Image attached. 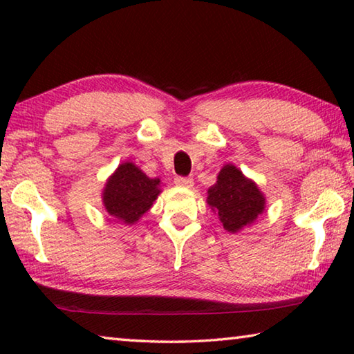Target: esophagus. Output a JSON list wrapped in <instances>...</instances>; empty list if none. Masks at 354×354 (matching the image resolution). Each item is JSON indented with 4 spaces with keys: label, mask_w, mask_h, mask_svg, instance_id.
Segmentation results:
<instances>
[{
    "label": "esophagus",
    "mask_w": 354,
    "mask_h": 354,
    "mask_svg": "<svg viewBox=\"0 0 354 354\" xmlns=\"http://www.w3.org/2000/svg\"><path fill=\"white\" fill-rule=\"evenodd\" d=\"M175 184L179 185V187L190 189V187H194V179H192V178H185V176H176V178H175Z\"/></svg>",
    "instance_id": "obj_1"
}]
</instances>
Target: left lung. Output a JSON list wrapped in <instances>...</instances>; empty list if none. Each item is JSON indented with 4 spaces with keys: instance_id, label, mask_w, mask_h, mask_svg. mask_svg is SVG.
I'll return each mask as SVG.
<instances>
[{
    "instance_id": "left-lung-1",
    "label": "left lung",
    "mask_w": 354,
    "mask_h": 354,
    "mask_svg": "<svg viewBox=\"0 0 354 354\" xmlns=\"http://www.w3.org/2000/svg\"><path fill=\"white\" fill-rule=\"evenodd\" d=\"M206 203L218 215L227 232L242 231L251 226L266 211V196L253 179L247 178L234 164H225L217 181L207 189Z\"/></svg>"
}]
</instances>
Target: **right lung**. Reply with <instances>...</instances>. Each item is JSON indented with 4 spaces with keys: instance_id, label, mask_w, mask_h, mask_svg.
<instances>
[{
    "instance_id": "obj_1",
    "label": "right lung",
    "mask_w": 354,
    "mask_h": 354,
    "mask_svg": "<svg viewBox=\"0 0 354 354\" xmlns=\"http://www.w3.org/2000/svg\"><path fill=\"white\" fill-rule=\"evenodd\" d=\"M160 179L149 178L134 162L120 164L101 192L104 211L123 225H134L160 194Z\"/></svg>"
}]
</instances>
